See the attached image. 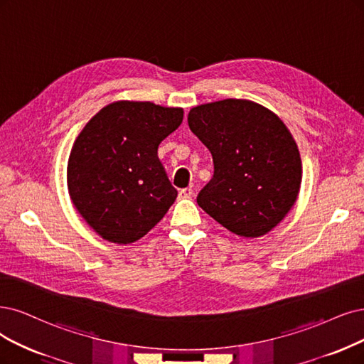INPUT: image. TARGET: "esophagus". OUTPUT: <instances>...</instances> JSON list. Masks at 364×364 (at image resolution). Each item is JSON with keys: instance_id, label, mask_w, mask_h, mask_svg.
Masks as SVG:
<instances>
[{"instance_id": "34e87169", "label": "esophagus", "mask_w": 364, "mask_h": 364, "mask_svg": "<svg viewBox=\"0 0 364 364\" xmlns=\"http://www.w3.org/2000/svg\"><path fill=\"white\" fill-rule=\"evenodd\" d=\"M193 195L192 187H186V189L180 191V198H191Z\"/></svg>"}]
</instances>
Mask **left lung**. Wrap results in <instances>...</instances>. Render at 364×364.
I'll use <instances>...</instances> for the list:
<instances>
[{
	"mask_svg": "<svg viewBox=\"0 0 364 364\" xmlns=\"http://www.w3.org/2000/svg\"><path fill=\"white\" fill-rule=\"evenodd\" d=\"M187 123L214 164L198 205L240 237L272 231L301 183L299 148L282 119L258 103L226 99L193 107Z\"/></svg>",
	"mask_w": 364,
	"mask_h": 364,
	"instance_id": "obj_1",
	"label": "left lung"
}]
</instances>
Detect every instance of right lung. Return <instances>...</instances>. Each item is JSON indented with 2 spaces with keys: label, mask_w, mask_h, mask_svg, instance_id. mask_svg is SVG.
I'll use <instances>...</instances> for the list:
<instances>
[{
  "label": "right lung",
  "mask_w": 364,
  "mask_h": 364,
  "mask_svg": "<svg viewBox=\"0 0 364 364\" xmlns=\"http://www.w3.org/2000/svg\"><path fill=\"white\" fill-rule=\"evenodd\" d=\"M183 121L180 107L115 102L77 136L67 165L75 207L100 237L127 245L144 237L177 198L157 148Z\"/></svg>",
  "instance_id": "add662e5"
}]
</instances>
